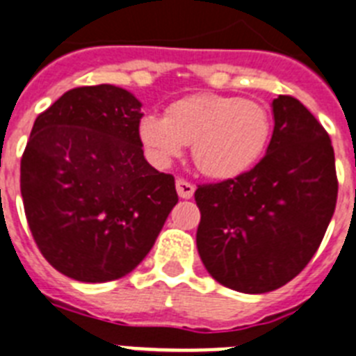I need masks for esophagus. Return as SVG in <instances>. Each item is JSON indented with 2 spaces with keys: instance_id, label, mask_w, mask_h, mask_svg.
<instances>
[{
  "instance_id": "esophagus-1",
  "label": "esophagus",
  "mask_w": 356,
  "mask_h": 356,
  "mask_svg": "<svg viewBox=\"0 0 356 356\" xmlns=\"http://www.w3.org/2000/svg\"><path fill=\"white\" fill-rule=\"evenodd\" d=\"M176 191H178V196H180V198L187 200L195 195V185L191 184V181L184 180V178H178V180H176Z\"/></svg>"
}]
</instances>
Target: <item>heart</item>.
Instances as JSON below:
<instances>
[{"instance_id": "heart-1", "label": "heart", "mask_w": 356, "mask_h": 356, "mask_svg": "<svg viewBox=\"0 0 356 356\" xmlns=\"http://www.w3.org/2000/svg\"><path fill=\"white\" fill-rule=\"evenodd\" d=\"M273 122L264 105L252 99L193 94L169 105L165 118L145 116L140 140L158 165H167L191 145L200 172L227 180L249 171L266 151Z\"/></svg>"}]
</instances>
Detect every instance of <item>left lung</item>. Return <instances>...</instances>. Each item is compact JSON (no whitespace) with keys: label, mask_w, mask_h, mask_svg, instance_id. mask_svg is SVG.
Segmentation results:
<instances>
[{"label":"left lung","mask_w":356,"mask_h":356,"mask_svg":"<svg viewBox=\"0 0 356 356\" xmlns=\"http://www.w3.org/2000/svg\"><path fill=\"white\" fill-rule=\"evenodd\" d=\"M275 129L251 171L198 185L196 245L211 277L260 295L304 269L337 205L339 180L330 134L293 96L273 99Z\"/></svg>","instance_id":"1"}]
</instances>
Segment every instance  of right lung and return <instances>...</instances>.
<instances>
[{"label": "right lung", "instance_id": "obj_1", "mask_svg": "<svg viewBox=\"0 0 356 356\" xmlns=\"http://www.w3.org/2000/svg\"><path fill=\"white\" fill-rule=\"evenodd\" d=\"M142 104L114 85L67 90L34 122L22 156L25 216L56 271L79 282L131 273L178 202L143 156Z\"/></svg>", "mask_w": 356, "mask_h": 356}]
</instances>
